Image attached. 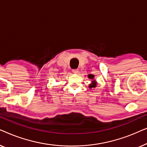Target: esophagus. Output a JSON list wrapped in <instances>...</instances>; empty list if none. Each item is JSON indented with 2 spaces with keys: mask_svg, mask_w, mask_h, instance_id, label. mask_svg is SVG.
I'll return each instance as SVG.
<instances>
[{
  "mask_svg": "<svg viewBox=\"0 0 147 147\" xmlns=\"http://www.w3.org/2000/svg\"><path fill=\"white\" fill-rule=\"evenodd\" d=\"M72 72H73V73L75 74H78V73H79V69H73V70H72Z\"/></svg>",
  "mask_w": 147,
  "mask_h": 147,
  "instance_id": "34e87169",
  "label": "esophagus"
}]
</instances>
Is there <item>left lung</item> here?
Returning a JSON list of instances; mask_svg holds the SVG:
<instances>
[{"label": "left lung", "instance_id": "obj_1", "mask_svg": "<svg viewBox=\"0 0 147 147\" xmlns=\"http://www.w3.org/2000/svg\"><path fill=\"white\" fill-rule=\"evenodd\" d=\"M88 78H90V79L92 80L91 84H90L89 85V88H90V89L92 88V89H93V88H96V84H97V82H96V80H94V75H93V74H89V75L88 76Z\"/></svg>", "mask_w": 147, "mask_h": 147}]
</instances>
